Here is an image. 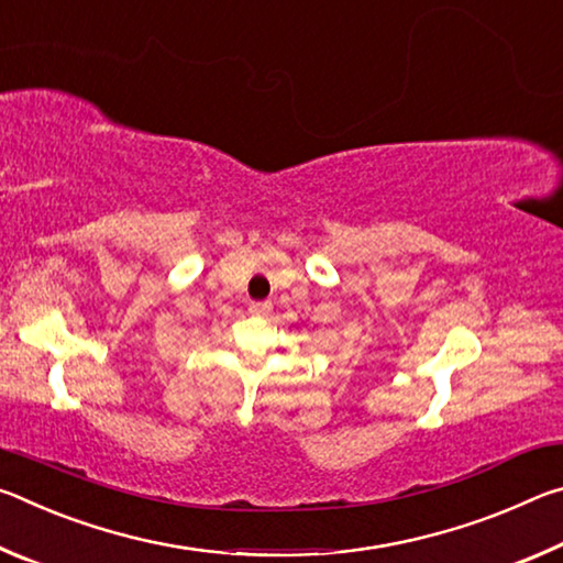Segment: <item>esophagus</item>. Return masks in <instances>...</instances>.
<instances>
[{
    "instance_id": "esophagus-1",
    "label": "esophagus",
    "mask_w": 563,
    "mask_h": 563,
    "mask_svg": "<svg viewBox=\"0 0 563 563\" xmlns=\"http://www.w3.org/2000/svg\"><path fill=\"white\" fill-rule=\"evenodd\" d=\"M247 312H251V316H268L271 312V302H251V308H247Z\"/></svg>"
}]
</instances>
